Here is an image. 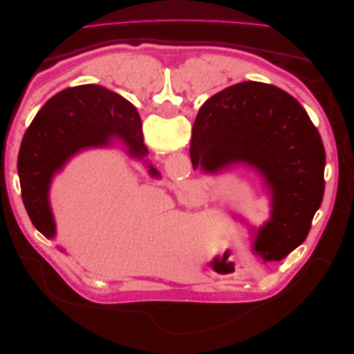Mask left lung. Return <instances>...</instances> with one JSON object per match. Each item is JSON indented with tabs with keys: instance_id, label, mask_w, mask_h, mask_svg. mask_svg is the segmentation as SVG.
<instances>
[{
	"instance_id": "left-lung-1",
	"label": "left lung",
	"mask_w": 354,
	"mask_h": 354,
	"mask_svg": "<svg viewBox=\"0 0 354 354\" xmlns=\"http://www.w3.org/2000/svg\"><path fill=\"white\" fill-rule=\"evenodd\" d=\"M192 165L216 174L246 164L272 196L270 220L255 234L254 254L276 263L301 245L325 192V149L317 128L291 94L245 81L214 94L198 112Z\"/></svg>"
}]
</instances>
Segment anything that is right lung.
<instances>
[{
	"label": "right lung",
	"instance_id": "obj_1",
	"mask_svg": "<svg viewBox=\"0 0 354 354\" xmlns=\"http://www.w3.org/2000/svg\"><path fill=\"white\" fill-rule=\"evenodd\" d=\"M120 137L134 158L147 155L142 121L134 106L100 85L85 84L51 97L26 130L17 158L22 199L32 224L47 239L56 234L48 190L51 178L87 147Z\"/></svg>",
	"mask_w": 354,
	"mask_h": 354
}]
</instances>
